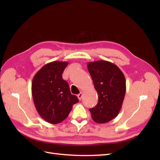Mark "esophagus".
<instances>
[{"mask_svg":"<svg viewBox=\"0 0 160 160\" xmlns=\"http://www.w3.org/2000/svg\"><path fill=\"white\" fill-rule=\"evenodd\" d=\"M82 96H83V93H82V92H80L79 94L78 95V99H79V100H82Z\"/></svg>","mask_w":160,"mask_h":160,"instance_id":"obj_1","label":"esophagus"}]
</instances>
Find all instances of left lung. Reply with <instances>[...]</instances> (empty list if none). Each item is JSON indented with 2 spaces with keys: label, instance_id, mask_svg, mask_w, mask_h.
<instances>
[{
  "label": "left lung",
  "instance_id": "1",
  "mask_svg": "<svg viewBox=\"0 0 160 160\" xmlns=\"http://www.w3.org/2000/svg\"><path fill=\"white\" fill-rule=\"evenodd\" d=\"M87 68L98 94V103L89 109L91 118L96 123H107L120 113L126 93L125 77L120 68L106 60L90 62Z\"/></svg>",
  "mask_w": 160,
  "mask_h": 160
}]
</instances>
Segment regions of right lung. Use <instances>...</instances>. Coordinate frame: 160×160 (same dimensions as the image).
I'll return each mask as SVG.
<instances>
[{
	"mask_svg": "<svg viewBox=\"0 0 160 160\" xmlns=\"http://www.w3.org/2000/svg\"><path fill=\"white\" fill-rule=\"evenodd\" d=\"M67 62L53 61L44 65L32 80L33 103L40 116L50 124H56L65 120L78 102L71 93L69 84L62 74Z\"/></svg>",
	"mask_w": 160,
	"mask_h": 160,
	"instance_id": "right-lung-1",
	"label": "right lung"
}]
</instances>
